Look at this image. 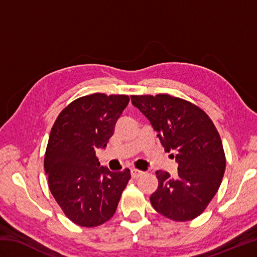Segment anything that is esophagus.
Here are the masks:
<instances>
[{
    "label": "esophagus",
    "mask_w": 257,
    "mask_h": 257,
    "mask_svg": "<svg viewBox=\"0 0 257 257\" xmlns=\"http://www.w3.org/2000/svg\"><path fill=\"white\" fill-rule=\"evenodd\" d=\"M143 174H145L144 171L138 170V169H132V177H133L134 179H137V178L143 176Z\"/></svg>",
    "instance_id": "obj_1"
}]
</instances>
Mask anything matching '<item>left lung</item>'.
I'll use <instances>...</instances> for the list:
<instances>
[{"label": "left lung", "mask_w": 257, "mask_h": 257, "mask_svg": "<svg viewBox=\"0 0 257 257\" xmlns=\"http://www.w3.org/2000/svg\"><path fill=\"white\" fill-rule=\"evenodd\" d=\"M133 105L149 119L167 152L174 151L178 176L158 171L154 209L172 221L193 220L203 213L219 190L225 171L221 137L204 110L168 94L133 95Z\"/></svg>", "instance_id": "8db88e82"}]
</instances>
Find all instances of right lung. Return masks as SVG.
<instances>
[{"label":"right lung","mask_w":257,"mask_h":257,"mask_svg":"<svg viewBox=\"0 0 257 257\" xmlns=\"http://www.w3.org/2000/svg\"><path fill=\"white\" fill-rule=\"evenodd\" d=\"M127 95L101 92L83 96L65 107L54 122L44 169L48 188L68 219L84 227L110 220L130 180V170L111 172L99 167L98 148H105Z\"/></svg>","instance_id":"obj_1"}]
</instances>
